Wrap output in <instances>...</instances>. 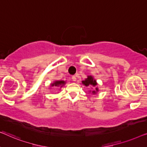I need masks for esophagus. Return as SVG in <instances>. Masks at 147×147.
Here are the masks:
<instances>
[{
  "instance_id": "esophagus-1",
  "label": "esophagus",
  "mask_w": 147,
  "mask_h": 147,
  "mask_svg": "<svg viewBox=\"0 0 147 147\" xmlns=\"http://www.w3.org/2000/svg\"><path fill=\"white\" fill-rule=\"evenodd\" d=\"M71 80H72V81H73V82H76V80H77V79H76V76H72V77H71Z\"/></svg>"
}]
</instances>
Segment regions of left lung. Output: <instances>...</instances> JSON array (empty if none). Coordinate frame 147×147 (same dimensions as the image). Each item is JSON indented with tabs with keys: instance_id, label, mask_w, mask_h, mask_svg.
I'll use <instances>...</instances> for the list:
<instances>
[{
	"instance_id": "1",
	"label": "left lung",
	"mask_w": 147,
	"mask_h": 147,
	"mask_svg": "<svg viewBox=\"0 0 147 147\" xmlns=\"http://www.w3.org/2000/svg\"><path fill=\"white\" fill-rule=\"evenodd\" d=\"M82 83L85 86H90V87L94 88L93 90H90V91H89V92L92 93V94H97L98 91H99L98 88L96 87L98 84L97 82H96V80L94 79V78L92 76H88L87 78H86L85 80L82 81Z\"/></svg>"
}]
</instances>
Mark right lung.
Returning a JSON list of instances; mask_svg holds the SVG:
<instances>
[{"instance_id": "right-lung-1", "label": "right lung", "mask_w": 147, "mask_h": 147, "mask_svg": "<svg viewBox=\"0 0 147 147\" xmlns=\"http://www.w3.org/2000/svg\"><path fill=\"white\" fill-rule=\"evenodd\" d=\"M66 84V82L63 80H55L53 83H51V87H57V88H62Z\"/></svg>"}]
</instances>
